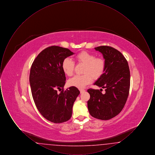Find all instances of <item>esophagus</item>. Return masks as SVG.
<instances>
[{
  "label": "esophagus",
  "mask_w": 155,
  "mask_h": 155,
  "mask_svg": "<svg viewBox=\"0 0 155 155\" xmlns=\"http://www.w3.org/2000/svg\"><path fill=\"white\" fill-rule=\"evenodd\" d=\"M80 92H81V93H82L83 92H84V91H85V90H84V89H80Z\"/></svg>",
  "instance_id": "obj_1"
}]
</instances>
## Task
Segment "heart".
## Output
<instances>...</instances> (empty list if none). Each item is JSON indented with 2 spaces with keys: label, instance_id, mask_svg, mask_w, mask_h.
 Masks as SVG:
<instances>
[{
  "label": "heart",
  "instance_id": "heart-1",
  "mask_svg": "<svg viewBox=\"0 0 155 155\" xmlns=\"http://www.w3.org/2000/svg\"><path fill=\"white\" fill-rule=\"evenodd\" d=\"M76 59L79 62L85 65L84 70V75H77L70 78L68 84L70 86L78 88H83L89 84L92 80V77L97 79L104 73L105 62L102 58H96L95 56L87 52H82L76 56ZM74 62L70 58L63 60L61 68L64 74L71 76L74 72Z\"/></svg>",
  "mask_w": 155,
  "mask_h": 155
}]
</instances>
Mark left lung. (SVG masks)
Instances as JSON below:
<instances>
[{
  "label": "left lung",
  "mask_w": 155,
  "mask_h": 155,
  "mask_svg": "<svg viewBox=\"0 0 155 155\" xmlns=\"http://www.w3.org/2000/svg\"><path fill=\"white\" fill-rule=\"evenodd\" d=\"M101 52L105 62L103 74L94 84L101 89H89L88 108L95 118L107 120L118 114L125 105L130 87V72L128 62L122 53L107 46L95 48ZM105 89L103 94L100 91Z\"/></svg>",
  "instance_id": "8db88e82"
}]
</instances>
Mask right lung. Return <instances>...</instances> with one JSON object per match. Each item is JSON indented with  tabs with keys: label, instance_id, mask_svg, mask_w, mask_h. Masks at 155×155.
Masks as SVG:
<instances>
[{
	"label": "right lung",
	"instance_id": "1",
	"mask_svg": "<svg viewBox=\"0 0 155 155\" xmlns=\"http://www.w3.org/2000/svg\"><path fill=\"white\" fill-rule=\"evenodd\" d=\"M74 54L67 48L52 46L41 52L31 66L30 83L34 101L42 116L54 123L71 118L74 102L80 93L75 87L63 90L66 78L61 64ZM61 88L59 94L57 91Z\"/></svg>",
	"mask_w": 155,
	"mask_h": 155
}]
</instances>
